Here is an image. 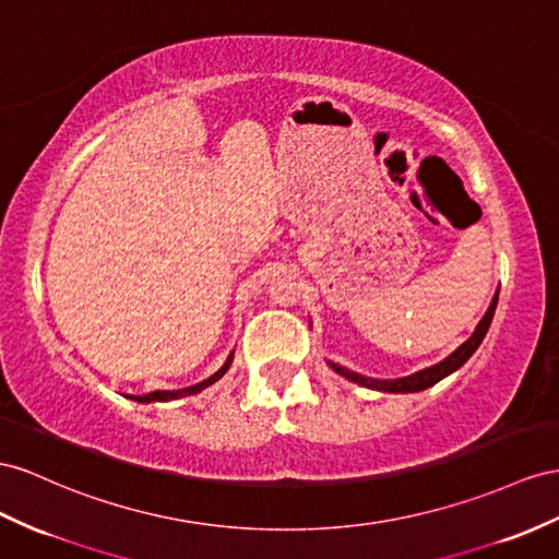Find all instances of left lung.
Instances as JSON below:
<instances>
[{
    "instance_id": "left-lung-1",
    "label": "left lung",
    "mask_w": 559,
    "mask_h": 559,
    "mask_svg": "<svg viewBox=\"0 0 559 559\" xmlns=\"http://www.w3.org/2000/svg\"><path fill=\"white\" fill-rule=\"evenodd\" d=\"M496 305H498V290L496 295L491 297V305L489 309H486V313L481 317V321L477 323L475 333H472L461 347H457L455 352H451L447 359L429 366V368H423L418 370V373H411L406 378H394V380H378V378H368V376H361L356 373V370H349L345 366L340 364H333L328 361V366H331L337 376L347 378L356 384H361V388H368V390H378V392H392V394H411V392H423L427 388H432V384H437L439 380H443L447 376L455 373L457 368H461L472 354L477 352V347L481 345V340L486 337V333H489V325L493 321V313H496Z\"/></svg>"
}]
</instances>
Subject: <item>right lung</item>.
I'll return each mask as SVG.
<instances>
[{
  "label": "right lung",
  "mask_w": 559,
  "mask_h": 559,
  "mask_svg": "<svg viewBox=\"0 0 559 559\" xmlns=\"http://www.w3.org/2000/svg\"><path fill=\"white\" fill-rule=\"evenodd\" d=\"M231 361H234V352L228 354V359L224 361V366L217 370V373H212L207 380H203V382H198V384H191V388H183V390H157V392H151V394H146V396H136L134 402H139V404H153V402H171V399H181V396H191V394H198V392H203L205 388H210V384H214L217 382L228 368H231Z\"/></svg>",
  "instance_id": "obj_1"
}]
</instances>
